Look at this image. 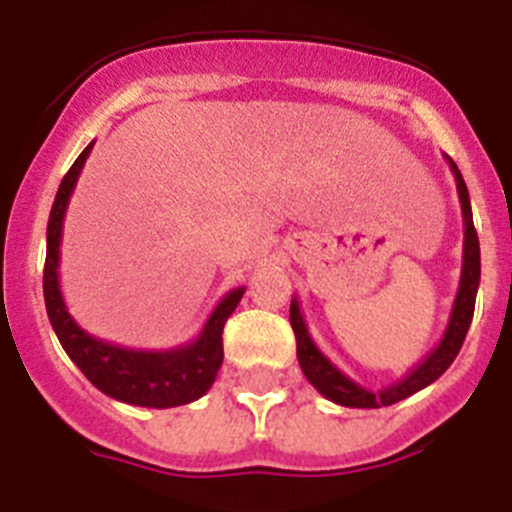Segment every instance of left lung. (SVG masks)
<instances>
[{"label": "left lung", "mask_w": 512, "mask_h": 512, "mask_svg": "<svg viewBox=\"0 0 512 512\" xmlns=\"http://www.w3.org/2000/svg\"><path fill=\"white\" fill-rule=\"evenodd\" d=\"M450 171L455 176V187H458V200H461L463 213V265H461V281H458V294L453 299V309H450L448 328L442 333L440 343L435 349L424 356L422 362H416L414 367L401 377V380L382 385L377 390L362 388L359 382L351 380L346 372L330 362L328 356L317 349V343L312 341L307 330V322L302 317V307L299 299H291V328L296 336V356H299V367H302L304 377L317 388V393L325 395L328 401L338 403V406H349V409H380V406H393V403L409 398V395L419 393L422 388L432 385L445 369L453 364L463 346V338L468 333L471 317H474L476 304V289H479V276H482V255H479V236L474 229V216H471V200H468L466 182H463L461 171L455 166L450 156H445Z\"/></svg>", "instance_id": "1"}]
</instances>
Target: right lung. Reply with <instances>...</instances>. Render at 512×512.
<instances>
[{
	"instance_id": "add662e5",
	"label": "right lung",
	"mask_w": 512,
	"mask_h": 512,
	"mask_svg": "<svg viewBox=\"0 0 512 512\" xmlns=\"http://www.w3.org/2000/svg\"><path fill=\"white\" fill-rule=\"evenodd\" d=\"M96 140L77 156L72 169L64 174L59 192L51 205L46 226V265H44V302L51 328L57 333L62 349L67 351L77 369L114 401L145 406V409H174L203 398L216 382L223 362V325L242 302L244 286L223 294L216 309L205 320L203 330L190 343L174 349H127L119 343L90 336L70 315L59 286V260H62V229L67 205L75 192L77 176L88 161Z\"/></svg>"
}]
</instances>
